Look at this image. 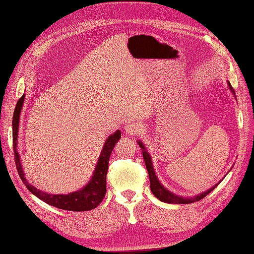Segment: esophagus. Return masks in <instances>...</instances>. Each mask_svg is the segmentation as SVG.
Listing matches in <instances>:
<instances>
[{
    "label": "esophagus",
    "instance_id": "obj_1",
    "mask_svg": "<svg viewBox=\"0 0 254 254\" xmlns=\"http://www.w3.org/2000/svg\"><path fill=\"white\" fill-rule=\"evenodd\" d=\"M125 128H126V131L128 135H138V134H140V131L142 130L141 126L139 124L135 123V121H130V123H127L126 125Z\"/></svg>",
    "mask_w": 254,
    "mask_h": 254
}]
</instances>
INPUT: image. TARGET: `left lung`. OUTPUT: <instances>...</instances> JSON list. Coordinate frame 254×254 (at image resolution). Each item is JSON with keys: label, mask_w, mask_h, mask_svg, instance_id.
<instances>
[{"label": "left lung", "mask_w": 254, "mask_h": 254, "mask_svg": "<svg viewBox=\"0 0 254 254\" xmlns=\"http://www.w3.org/2000/svg\"><path fill=\"white\" fill-rule=\"evenodd\" d=\"M228 86L230 88L231 92H233L234 94H236L235 90L233 86L230 85V83L228 82ZM139 146L141 147L142 149V154H143V159H144V162H145V165H146V169H147V172H148V175H149V181H150V190L152 192V194L156 196L157 198H159V199L163 202H167V203H175V204H187V203H192V202H195V201H199L201 200L202 198H204L207 194L211 193L216 187L214 186L212 189H208L206 192H203L201 193L200 195H197L193 198H184V197H181V196H178L175 195L171 192H169L168 190H166L164 188V187L161 185V183L158 181L157 176H156V173H154L153 171V168H152V163H151V159H150V156L149 153L145 150L144 146H143L142 143L139 141Z\"/></svg>", "instance_id": "8db88e82"}]
</instances>
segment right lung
<instances>
[{
  "label": "right lung",
  "mask_w": 254,
  "mask_h": 254,
  "mask_svg": "<svg viewBox=\"0 0 254 254\" xmlns=\"http://www.w3.org/2000/svg\"><path fill=\"white\" fill-rule=\"evenodd\" d=\"M25 95L21 96L17 101L15 106V110L13 113L12 119V137H13V149H14V161L16 165V169L20 180L23 181L24 185L27 187V189L35 196H37L40 200L45 201L46 203L53 205L55 207H58L65 211H72V212H83V211H89V209L95 208L97 205H100L103 201L104 197L107 191V172H108V165L109 159L111 156V152L116 144V142L120 139L121 133L120 130H116L113 135L110 136L103 147L102 153L98 159L96 168L92 179L90 180L85 188L80 191L72 192L67 195H53L48 194L46 192H41L40 190L36 189L35 187L30 185L23 172V168L19 162V156L16 150V143H17V133H18V121H19V114L21 107L24 104Z\"/></svg>",
  "instance_id": "right-lung-1"
}]
</instances>
